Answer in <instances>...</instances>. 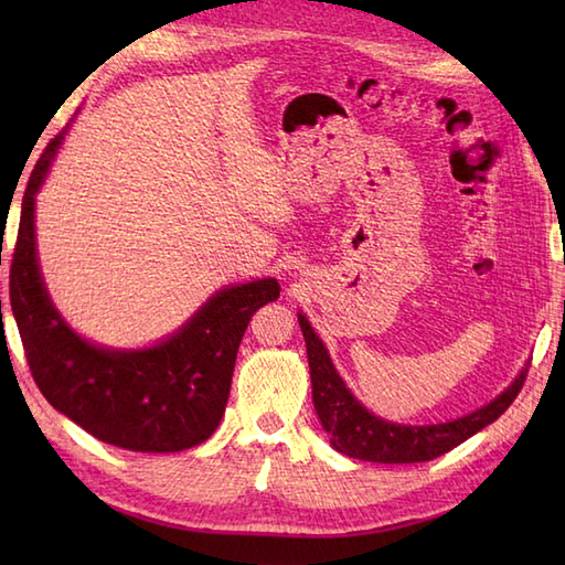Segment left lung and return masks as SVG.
I'll use <instances>...</instances> for the list:
<instances>
[{
	"mask_svg": "<svg viewBox=\"0 0 565 565\" xmlns=\"http://www.w3.org/2000/svg\"><path fill=\"white\" fill-rule=\"evenodd\" d=\"M298 326L306 338L308 366H310V383H313V403L316 413L322 423V429L330 435L332 449H338L344 456L374 463H417L431 461L437 456L459 447L461 441L473 437L490 423L508 411L512 401L518 398L526 371H520L510 386L502 391L495 401L478 407L451 423L439 425H398L386 423V419L369 413L359 403L350 388L344 386L338 369L332 366V359L326 350V344L310 328L306 316L298 313Z\"/></svg>",
	"mask_w": 565,
	"mask_h": 565,
	"instance_id": "1",
	"label": "left lung"
}]
</instances>
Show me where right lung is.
Instances as JSON below:
<instances>
[{
    "mask_svg": "<svg viewBox=\"0 0 565 565\" xmlns=\"http://www.w3.org/2000/svg\"><path fill=\"white\" fill-rule=\"evenodd\" d=\"M47 142L29 177L9 271L11 313L35 386L57 413L114 447L182 451L206 441L225 413L247 322L279 298L276 279L227 286L172 338L148 350H109L82 340L57 313L35 257V194L63 146Z\"/></svg>",
    "mask_w": 565,
    "mask_h": 565,
    "instance_id": "obj_1",
    "label": "right lung"
}]
</instances>
